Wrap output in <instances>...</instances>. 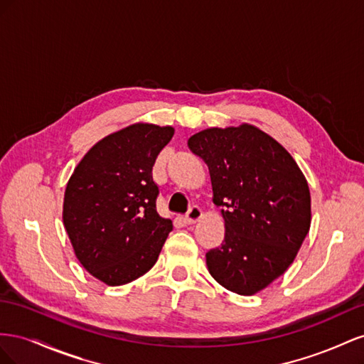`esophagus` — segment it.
Segmentation results:
<instances>
[{
	"instance_id": "34e87169",
	"label": "esophagus",
	"mask_w": 364,
	"mask_h": 364,
	"mask_svg": "<svg viewBox=\"0 0 364 364\" xmlns=\"http://www.w3.org/2000/svg\"><path fill=\"white\" fill-rule=\"evenodd\" d=\"M201 218H203V210L200 209V207L193 205L192 209L188 212V215H186V223H188V224H195V223H198Z\"/></svg>"
}]
</instances>
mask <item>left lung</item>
<instances>
[{"label":"left lung","instance_id":"left-lung-1","mask_svg":"<svg viewBox=\"0 0 364 364\" xmlns=\"http://www.w3.org/2000/svg\"><path fill=\"white\" fill-rule=\"evenodd\" d=\"M223 205L224 241L205 255L225 289L253 296L294 262L311 227L308 181L282 144L255 124L207 128L188 140Z\"/></svg>","mask_w":364,"mask_h":364}]
</instances>
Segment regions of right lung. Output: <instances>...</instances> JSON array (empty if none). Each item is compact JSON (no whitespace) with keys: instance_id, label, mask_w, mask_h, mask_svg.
Returning <instances> with one entry per match:
<instances>
[{"instance_id":"1","label":"right lung","mask_w":364,"mask_h":364,"mask_svg":"<svg viewBox=\"0 0 364 364\" xmlns=\"http://www.w3.org/2000/svg\"><path fill=\"white\" fill-rule=\"evenodd\" d=\"M173 132L146 122L111 132L90 148L67 183L62 221L73 250L109 287L148 273L172 230L155 207L152 166Z\"/></svg>"}]
</instances>
